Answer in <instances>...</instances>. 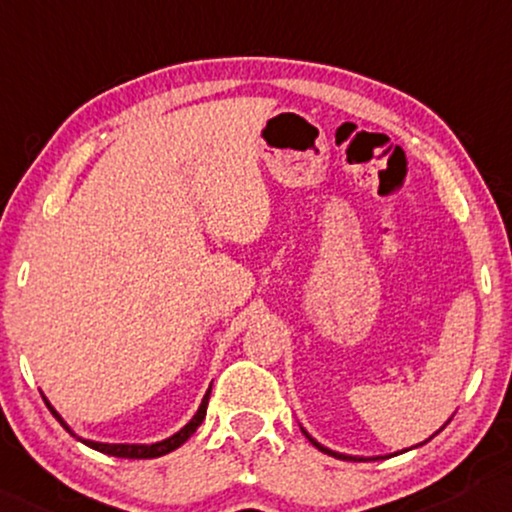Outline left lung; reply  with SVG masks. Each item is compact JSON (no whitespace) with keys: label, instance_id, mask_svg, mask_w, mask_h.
Here are the masks:
<instances>
[{"label":"left lung","instance_id":"obj_1","mask_svg":"<svg viewBox=\"0 0 512 512\" xmlns=\"http://www.w3.org/2000/svg\"><path fill=\"white\" fill-rule=\"evenodd\" d=\"M304 434H306V431H304ZM308 436V434H306ZM308 441H311L313 445H315V448H318L320 452H325V455H334V457H338V459H355V457H345V455H336V452H331V450H327V448H322V445L318 443V441H313V438L311 436H308Z\"/></svg>","mask_w":512,"mask_h":512}]
</instances>
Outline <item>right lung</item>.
<instances>
[{"label":"right lung","mask_w":512,"mask_h":512,"mask_svg":"<svg viewBox=\"0 0 512 512\" xmlns=\"http://www.w3.org/2000/svg\"><path fill=\"white\" fill-rule=\"evenodd\" d=\"M208 397H211V390L206 392V397H204V401H201V406H199V410H197V415H194L192 420L187 422L181 431H178V434H174L171 438H167V441H160V443H153V445H111V443L83 441V438H78V441H83L85 445H90L92 450L104 452V455H113V457H122V459H153V457H162V455H167V452H171V450L181 448V445L187 441V438H190V436L194 434V431H197L199 424L204 422L206 406H208ZM43 401H46V399H43ZM46 406L50 408V413H53V415L57 417V420H60L62 427L69 431L67 424L62 422V417L55 413V408L50 406L48 401H46ZM69 434H71V431H69Z\"/></svg>","instance_id":"1"}]
</instances>
